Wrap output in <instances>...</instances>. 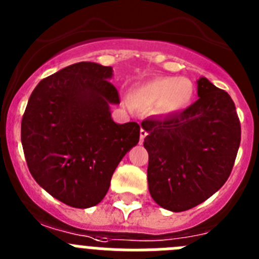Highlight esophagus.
Instances as JSON below:
<instances>
[{"label":"esophagus","mask_w":259,"mask_h":259,"mask_svg":"<svg viewBox=\"0 0 259 259\" xmlns=\"http://www.w3.org/2000/svg\"><path fill=\"white\" fill-rule=\"evenodd\" d=\"M146 135H148V132H146L144 128H141V130H140V143H143L144 139L146 137Z\"/></svg>","instance_id":"1"}]
</instances>
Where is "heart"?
<instances>
[{
  "mask_svg": "<svg viewBox=\"0 0 259 259\" xmlns=\"http://www.w3.org/2000/svg\"><path fill=\"white\" fill-rule=\"evenodd\" d=\"M193 96V85L188 79L176 76L155 77L136 88L132 101L141 109H157L164 114L175 113L189 104Z\"/></svg>",
  "mask_w": 259,
  "mask_h": 259,
  "instance_id": "1",
  "label": "heart"
}]
</instances>
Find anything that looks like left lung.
<instances>
[{"label":"left lung","instance_id":"1","mask_svg":"<svg viewBox=\"0 0 259 259\" xmlns=\"http://www.w3.org/2000/svg\"><path fill=\"white\" fill-rule=\"evenodd\" d=\"M198 100L180 113L148 118L144 146L149 154L148 185L153 200L179 212L197 206L227 182L241 140L232 98L206 77Z\"/></svg>","mask_w":259,"mask_h":259}]
</instances>
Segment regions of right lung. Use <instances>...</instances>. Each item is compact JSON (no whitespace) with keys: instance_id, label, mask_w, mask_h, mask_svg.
<instances>
[{"instance_id":"right-lung-1","label":"right lung","mask_w":259,"mask_h":259,"mask_svg":"<svg viewBox=\"0 0 259 259\" xmlns=\"http://www.w3.org/2000/svg\"><path fill=\"white\" fill-rule=\"evenodd\" d=\"M113 68L79 62L36 85L22 118V145L33 179L68 206L101 202L125 153L140 139L136 122L116 124L120 98Z\"/></svg>"}]
</instances>
